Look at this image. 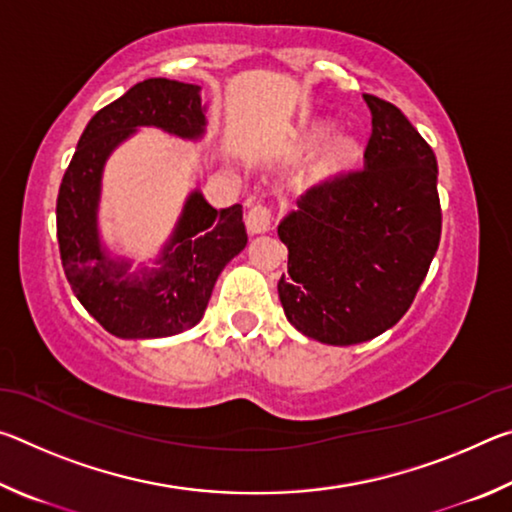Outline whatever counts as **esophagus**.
<instances>
[{"mask_svg": "<svg viewBox=\"0 0 512 512\" xmlns=\"http://www.w3.org/2000/svg\"><path fill=\"white\" fill-rule=\"evenodd\" d=\"M271 219H273V212L268 205L257 203L250 207L246 214V225H248L250 235H262V232L271 230Z\"/></svg>", "mask_w": 512, "mask_h": 512, "instance_id": "34e87169", "label": "esophagus"}]
</instances>
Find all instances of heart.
<instances>
[{
    "label": "heart",
    "mask_w": 512,
    "mask_h": 512,
    "mask_svg": "<svg viewBox=\"0 0 512 512\" xmlns=\"http://www.w3.org/2000/svg\"><path fill=\"white\" fill-rule=\"evenodd\" d=\"M357 158V144L350 137H339L332 146H329V151L323 160V169L327 173H334V171H341L352 164V160Z\"/></svg>",
    "instance_id": "1"
}]
</instances>
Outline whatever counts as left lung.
<instances>
[{"mask_svg": "<svg viewBox=\"0 0 512 512\" xmlns=\"http://www.w3.org/2000/svg\"><path fill=\"white\" fill-rule=\"evenodd\" d=\"M372 133L363 169L309 187L277 225L289 273L277 293L309 339L354 345L391 329L440 244L438 164L400 108L363 94Z\"/></svg>", "mask_w": 512, "mask_h": 512, "instance_id": "obj_1", "label": "left lung"}]
</instances>
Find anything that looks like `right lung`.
<instances>
[{"mask_svg":"<svg viewBox=\"0 0 512 512\" xmlns=\"http://www.w3.org/2000/svg\"><path fill=\"white\" fill-rule=\"evenodd\" d=\"M201 88L146 79L90 119L63 176L56 203L58 248L69 287L97 323L119 339H162L203 318L216 277L248 244L241 205L214 210L194 189L164 244L158 268L131 273L99 237L101 176L110 153L140 126L183 140L205 135Z\"/></svg>","mask_w":512,"mask_h":512,"instance_id":"right-lung-1","label":"right lung"}]
</instances>
